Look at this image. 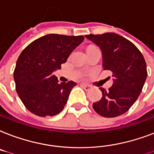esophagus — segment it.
Returning <instances> with one entry per match:
<instances>
[{
	"label": "esophagus",
	"instance_id": "obj_1",
	"mask_svg": "<svg viewBox=\"0 0 154 154\" xmlns=\"http://www.w3.org/2000/svg\"><path fill=\"white\" fill-rule=\"evenodd\" d=\"M81 86L84 88V90L85 91H89L91 90V87L90 85H88V84H85V83H82Z\"/></svg>",
	"mask_w": 154,
	"mask_h": 154
}]
</instances>
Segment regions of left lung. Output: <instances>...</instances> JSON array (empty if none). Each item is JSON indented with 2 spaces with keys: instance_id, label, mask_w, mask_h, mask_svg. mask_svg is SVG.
I'll use <instances>...</instances> for the list:
<instances>
[{
  "instance_id": "8db88e82",
  "label": "left lung",
  "mask_w": 154,
  "mask_h": 154,
  "mask_svg": "<svg viewBox=\"0 0 154 154\" xmlns=\"http://www.w3.org/2000/svg\"><path fill=\"white\" fill-rule=\"evenodd\" d=\"M86 38L100 48L103 70L112 72L113 84L92 107L99 115L116 117L125 113L137 100L147 78L146 63L137 47L115 33L89 34Z\"/></svg>"
}]
</instances>
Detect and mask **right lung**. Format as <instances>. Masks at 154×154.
<instances>
[{
    "label": "right lung",
    "mask_w": 154,
    "mask_h": 154,
    "mask_svg": "<svg viewBox=\"0 0 154 154\" xmlns=\"http://www.w3.org/2000/svg\"><path fill=\"white\" fill-rule=\"evenodd\" d=\"M83 39V36L47 34L22 51L14 78L19 98L30 112L45 117L63 111L76 83H58L53 73L66 63Z\"/></svg>",
    "instance_id": "obj_1"
}]
</instances>
